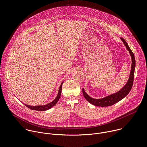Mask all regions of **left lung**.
<instances>
[{
	"label": "left lung",
	"instance_id": "8db88e82",
	"mask_svg": "<svg viewBox=\"0 0 147 147\" xmlns=\"http://www.w3.org/2000/svg\"><path fill=\"white\" fill-rule=\"evenodd\" d=\"M121 40L123 41V44L126 47L127 49L129 52L131 57V71L130 74V76L129 78V80L125 84V85L118 92L109 95L108 96H107L104 98H100V99H94L90 96L84 91V89L82 88V94L84 98L87 100L88 102H89L90 103L94 105L98 106V107H108V106H112L113 105L115 104L116 103L119 102L122 99H123L125 96H126L130 91L131 90L133 84V81H134V70L136 67V60H135V57L132 51L129 48L127 43L126 42L123 38H121Z\"/></svg>",
	"mask_w": 147,
	"mask_h": 147
}]
</instances>
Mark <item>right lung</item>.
Instances as JSON below:
<instances>
[{"instance_id": "right-lung-1", "label": "right lung", "mask_w": 147, "mask_h": 147, "mask_svg": "<svg viewBox=\"0 0 147 147\" xmlns=\"http://www.w3.org/2000/svg\"><path fill=\"white\" fill-rule=\"evenodd\" d=\"M63 83V82H62L61 83L57 96L51 103H48L47 105H40V106H30V105H27V104H25V105L27 107H28V108H30V109H31L32 110L38 111H47V110H48V109H51V108H52L53 106L55 105L56 104V103L59 100V98H60V95H61V88H62Z\"/></svg>"}]
</instances>
